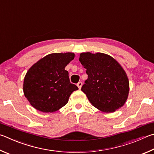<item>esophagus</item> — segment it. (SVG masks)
<instances>
[{
	"instance_id": "1",
	"label": "esophagus",
	"mask_w": 154,
	"mask_h": 154,
	"mask_svg": "<svg viewBox=\"0 0 154 154\" xmlns=\"http://www.w3.org/2000/svg\"><path fill=\"white\" fill-rule=\"evenodd\" d=\"M77 87H78V88L81 89V88H82V82H79V83H77Z\"/></svg>"
}]
</instances>
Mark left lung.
<instances>
[{
	"instance_id": "obj_1",
	"label": "left lung",
	"mask_w": 154,
	"mask_h": 154,
	"mask_svg": "<svg viewBox=\"0 0 154 154\" xmlns=\"http://www.w3.org/2000/svg\"><path fill=\"white\" fill-rule=\"evenodd\" d=\"M79 61L88 78L82 86L89 101L106 113L122 107L129 93V81L118 61L104 53H81Z\"/></svg>"
}]
</instances>
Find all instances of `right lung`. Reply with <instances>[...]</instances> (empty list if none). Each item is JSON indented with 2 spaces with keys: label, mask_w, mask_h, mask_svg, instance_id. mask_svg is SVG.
<instances>
[{
  "label": "right lung",
  "mask_w": 154,
  "mask_h": 154,
  "mask_svg": "<svg viewBox=\"0 0 154 154\" xmlns=\"http://www.w3.org/2000/svg\"><path fill=\"white\" fill-rule=\"evenodd\" d=\"M73 52L52 53L31 66L24 77L25 97L33 108L53 112L65 106L77 87L71 83L65 66L73 60Z\"/></svg>",
  "instance_id": "right-lung-1"
}]
</instances>
